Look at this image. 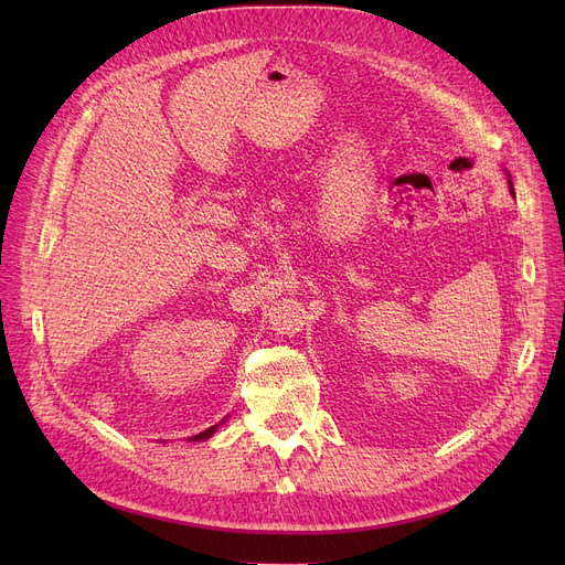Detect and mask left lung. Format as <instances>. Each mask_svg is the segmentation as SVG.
<instances>
[{"instance_id":"obj_1","label":"left lung","mask_w":565,"mask_h":565,"mask_svg":"<svg viewBox=\"0 0 565 565\" xmlns=\"http://www.w3.org/2000/svg\"><path fill=\"white\" fill-rule=\"evenodd\" d=\"M507 175H509V192H511V196H515V188H513V181H511V173L507 171Z\"/></svg>"}]
</instances>
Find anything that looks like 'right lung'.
<instances>
[{
	"instance_id": "right-lung-1",
	"label": "right lung",
	"mask_w": 565,
	"mask_h": 565,
	"mask_svg": "<svg viewBox=\"0 0 565 565\" xmlns=\"http://www.w3.org/2000/svg\"><path fill=\"white\" fill-rule=\"evenodd\" d=\"M226 419H222L220 424H215V426H211V428H207V430H203V433H199V435H194V437H188L190 441H203V439H207V437H213L217 430H220V426L224 424Z\"/></svg>"
}]
</instances>
